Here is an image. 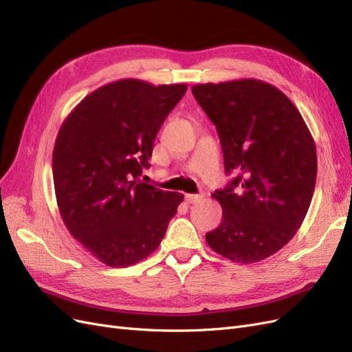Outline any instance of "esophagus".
<instances>
[{
    "label": "esophagus",
    "instance_id": "1",
    "mask_svg": "<svg viewBox=\"0 0 352 352\" xmlns=\"http://www.w3.org/2000/svg\"><path fill=\"white\" fill-rule=\"evenodd\" d=\"M185 199L188 204H195V202L201 201L202 199V195H194V194H186L185 195Z\"/></svg>",
    "mask_w": 352,
    "mask_h": 352
}]
</instances>
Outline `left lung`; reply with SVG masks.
<instances>
[{
    "label": "left lung",
    "instance_id": "left-lung-1",
    "mask_svg": "<svg viewBox=\"0 0 352 352\" xmlns=\"http://www.w3.org/2000/svg\"><path fill=\"white\" fill-rule=\"evenodd\" d=\"M192 94L216 126L226 173L235 175L211 195L223 219L206 241L232 261H261L305 219L317 176L313 136L292 101L267 82L202 83Z\"/></svg>",
    "mask_w": 352,
    "mask_h": 352
}]
</instances>
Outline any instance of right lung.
I'll return each instance as SVG.
<instances>
[{
  "label": "right lung",
  "instance_id": "right-lung-1",
  "mask_svg": "<svg viewBox=\"0 0 352 352\" xmlns=\"http://www.w3.org/2000/svg\"><path fill=\"white\" fill-rule=\"evenodd\" d=\"M188 87L122 79L85 97L63 122L52 177L66 228L95 258L127 267L153 254L184 201L141 182L155 136Z\"/></svg>",
  "mask_w": 352,
  "mask_h": 352
}]
</instances>
